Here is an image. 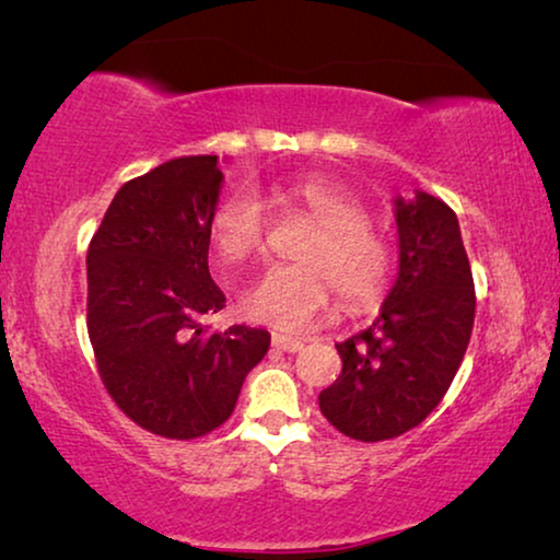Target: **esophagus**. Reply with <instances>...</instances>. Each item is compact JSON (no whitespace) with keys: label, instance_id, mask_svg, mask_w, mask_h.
Here are the masks:
<instances>
[{"label":"esophagus","instance_id":"obj_1","mask_svg":"<svg viewBox=\"0 0 560 560\" xmlns=\"http://www.w3.org/2000/svg\"><path fill=\"white\" fill-rule=\"evenodd\" d=\"M303 339H295V336H285V334H272V347L280 349V351H290V354H295V351L303 349Z\"/></svg>","mask_w":560,"mask_h":560}]
</instances>
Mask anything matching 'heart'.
I'll return each instance as SVG.
<instances>
[{"label": "heart", "instance_id": "b5f03b06", "mask_svg": "<svg viewBox=\"0 0 560 560\" xmlns=\"http://www.w3.org/2000/svg\"><path fill=\"white\" fill-rule=\"evenodd\" d=\"M320 226L301 252V265H275L242 298L244 316L282 331H303L331 308L336 290L349 308L364 305L389 280V247L366 226V209L354 194L328 178H301L288 186ZM267 219L252 190L226 196L211 213L213 249L226 267L247 262L265 247Z\"/></svg>", "mask_w": 560, "mask_h": 560}]
</instances>
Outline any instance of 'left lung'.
Wrapping results in <instances>:
<instances>
[{
  "mask_svg": "<svg viewBox=\"0 0 560 560\" xmlns=\"http://www.w3.org/2000/svg\"><path fill=\"white\" fill-rule=\"evenodd\" d=\"M397 278L380 316L336 343L341 374L318 395L336 431L387 441L423 423L443 400L474 326V280L456 213L416 190L395 198Z\"/></svg>",
  "mask_w": 560,
  "mask_h": 560,
  "instance_id": "8db88e82",
  "label": "left lung"
}]
</instances>
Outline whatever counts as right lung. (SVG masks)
<instances>
[{"mask_svg": "<svg viewBox=\"0 0 560 560\" xmlns=\"http://www.w3.org/2000/svg\"><path fill=\"white\" fill-rule=\"evenodd\" d=\"M224 173L186 155L125 183L89 244V339L114 402L165 439H198L234 412L270 349L265 328L206 334L226 298L209 272Z\"/></svg>", "mask_w": 560, "mask_h": 560, "instance_id": "right-lung-1", "label": "right lung"}]
</instances>
